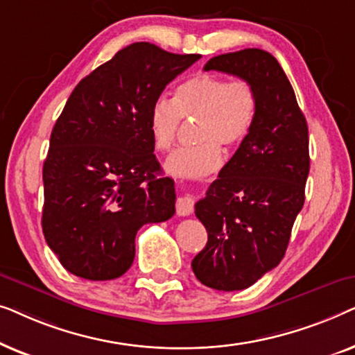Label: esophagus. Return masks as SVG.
<instances>
[{
    "instance_id": "34e87169",
    "label": "esophagus",
    "mask_w": 355,
    "mask_h": 355,
    "mask_svg": "<svg viewBox=\"0 0 355 355\" xmlns=\"http://www.w3.org/2000/svg\"><path fill=\"white\" fill-rule=\"evenodd\" d=\"M193 203H196V198H193L192 196H182L178 198L176 202V211L179 216H189L192 215L193 211Z\"/></svg>"
}]
</instances>
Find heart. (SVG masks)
<instances>
[{
	"mask_svg": "<svg viewBox=\"0 0 355 355\" xmlns=\"http://www.w3.org/2000/svg\"><path fill=\"white\" fill-rule=\"evenodd\" d=\"M257 92L244 79L227 80L197 74L179 84L173 100L159 98L148 113V130L157 152H168L176 142L181 119L198 118L196 139L200 144L182 147L164 163L176 178L196 179L216 171L223 163L221 147L234 148L244 142L255 123Z\"/></svg>",
	"mask_w": 355,
	"mask_h": 355,
	"instance_id": "1",
	"label": "heart"
}]
</instances>
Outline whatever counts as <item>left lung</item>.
Here are the masks:
<instances>
[{
  "label": "left lung",
  "instance_id": "8db88e82",
  "mask_svg": "<svg viewBox=\"0 0 355 355\" xmlns=\"http://www.w3.org/2000/svg\"><path fill=\"white\" fill-rule=\"evenodd\" d=\"M203 69L250 82L259 100L249 135L196 203L208 241L192 260L193 273L211 289L241 291L278 266L288 249L310 169L307 121L268 51L226 53Z\"/></svg>",
  "mask_w": 355,
  "mask_h": 355
}]
</instances>
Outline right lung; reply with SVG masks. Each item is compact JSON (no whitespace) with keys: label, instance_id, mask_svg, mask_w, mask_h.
<instances>
[{"label":"right lung","instance_id":"add662e5","mask_svg":"<svg viewBox=\"0 0 355 355\" xmlns=\"http://www.w3.org/2000/svg\"><path fill=\"white\" fill-rule=\"evenodd\" d=\"M200 58L137 42L72 90L43 163L42 213L46 244L69 273L119 278L132 265L140 227L174 215V181L159 176L148 113Z\"/></svg>","mask_w":355,"mask_h":355}]
</instances>
